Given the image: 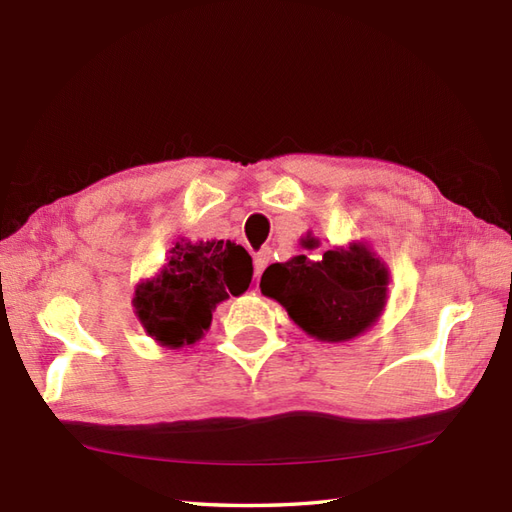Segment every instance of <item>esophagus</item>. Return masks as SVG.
<instances>
[{"label":"esophagus","instance_id":"34e87169","mask_svg":"<svg viewBox=\"0 0 512 512\" xmlns=\"http://www.w3.org/2000/svg\"><path fill=\"white\" fill-rule=\"evenodd\" d=\"M268 262H270V248H262V250H259V253L255 255V259H253L255 275H257V277L264 273V268L268 266Z\"/></svg>","mask_w":512,"mask_h":512}]
</instances>
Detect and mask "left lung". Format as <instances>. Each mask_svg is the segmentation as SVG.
<instances>
[{"instance_id": "left-lung-1", "label": "left lung", "mask_w": 512, "mask_h": 512, "mask_svg": "<svg viewBox=\"0 0 512 512\" xmlns=\"http://www.w3.org/2000/svg\"><path fill=\"white\" fill-rule=\"evenodd\" d=\"M389 270L361 242L325 250L321 259L297 255L264 270L262 295L279 301L303 332L341 343L365 332L387 301Z\"/></svg>"}]
</instances>
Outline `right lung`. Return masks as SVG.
Returning <instances> with one entry per match:
<instances>
[{
  "label": "right lung",
  "instance_id": "add662e5",
  "mask_svg": "<svg viewBox=\"0 0 512 512\" xmlns=\"http://www.w3.org/2000/svg\"><path fill=\"white\" fill-rule=\"evenodd\" d=\"M167 259L154 279L136 286L132 303L151 339L178 350L202 339L217 303L248 290L253 259L231 239H180Z\"/></svg>",
  "mask_w": 512,
  "mask_h": 512
}]
</instances>
